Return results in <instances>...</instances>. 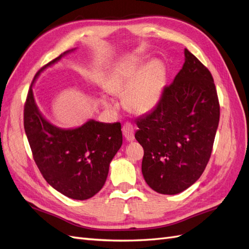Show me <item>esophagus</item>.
<instances>
[{
	"label": "esophagus",
	"mask_w": 249,
	"mask_h": 249,
	"mask_svg": "<svg viewBox=\"0 0 249 249\" xmlns=\"http://www.w3.org/2000/svg\"><path fill=\"white\" fill-rule=\"evenodd\" d=\"M122 131H123V136L127 141H133L135 140V127L132 126L131 123L127 122L123 125L122 127Z\"/></svg>",
	"instance_id": "obj_1"
}]
</instances>
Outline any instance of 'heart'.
<instances>
[{"label":"heart","instance_id":"obj_1","mask_svg":"<svg viewBox=\"0 0 249 249\" xmlns=\"http://www.w3.org/2000/svg\"><path fill=\"white\" fill-rule=\"evenodd\" d=\"M132 59L112 70L107 83L112 93H124L125 106L130 111L145 113L150 111L160 100L164 84V68L154 60L146 64Z\"/></svg>","mask_w":249,"mask_h":249}]
</instances>
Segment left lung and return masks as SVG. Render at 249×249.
<instances>
[{
	"instance_id": "1",
	"label": "left lung",
	"mask_w": 249,
	"mask_h": 249,
	"mask_svg": "<svg viewBox=\"0 0 249 249\" xmlns=\"http://www.w3.org/2000/svg\"><path fill=\"white\" fill-rule=\"evenodd\" d=\"M155 109L137 120L142 174L159 194L176 195L199 179L212 156L220 104L212 73L188 49Z\"/></svg>"
}]
</instances>
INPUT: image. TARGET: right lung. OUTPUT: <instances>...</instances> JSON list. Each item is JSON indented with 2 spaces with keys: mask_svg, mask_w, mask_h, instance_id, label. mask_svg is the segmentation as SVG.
<instances>
[{
  "mask_svg": "<svg viewBox=\"0 0 249 249\" xmlns=\"http://www.w3.org/2000/svg\"><path fill=\"white\" fill-rule=\"evenodd\" d=\"M62 55L41 68L35 78ZM24 129L44 179L74 200H87L104 186L110 161L123 142L119 122L105 124L90 120L68 130L48 123L37 109L31 87L24 105Z\"/></svg>",
  "mask_w": 249,
  "mask_h": 249,
  "instance_id": "add662e5",
  "label": "right lung"
}]
</instances>
